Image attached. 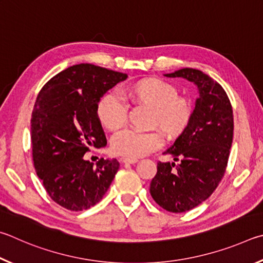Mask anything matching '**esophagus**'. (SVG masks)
I'll return each instance as SVG.
<instances>
[{"instance_id":"1","label":"esophagus","mask_w":263,"mask_h":263,"mask_svg":"<svg viewBox=\"0 0 263 263\" xmlns=\"http://www.w3.org/2000/svg\"><path fill=\"white\" fill-rule=\"evenodd\" d=\"M120 162L126 163V164H135L139 162V159L136 158H120Z\"/></svg>"}]
</instances>
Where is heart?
I'll list each match as a JSON object with an SVG mask.
<instances>
[{
    "label": "heart",
    "mask_w": 263,
    "mask_h": 263,
    "mask_svg": "<svg viewBox=\"0 0 263 263\" xmlns=\"http://www.w3.org/2000/svg\"><path fill=\"white\" fill-rule=\"evenodd\" d=\"M124 97L133 105L150 108L149 126L158 130L139 133L123 130L114 136V154L128 158H140L159 149L162 133L168 141H176L190 128L194 109L191 100L178 95L177 86L162 78H143L128 85ZM97 117L110 132L121 129L127 122V108L114 95L101 97L97 105Z\"/></svg>",
    "instance_id": "heart-1"
}]
</instances>
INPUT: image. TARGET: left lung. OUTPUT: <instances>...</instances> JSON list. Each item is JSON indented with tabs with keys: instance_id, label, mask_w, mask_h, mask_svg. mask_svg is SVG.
<instances>
[{
	"instance_id": "left-lung-1",
	"label": "left lung",
	"mask_w": 263,
	"mask_h": 263,
	"mask_svg": "<svg viewBox=\"0 0 263 263\" xmlns=\"http://www.w3.org/2000/svg\"><path fill=\"white\" fill-rule=\"evenodd\" d=\"M165 76L186 78L200 92L190 128L164 153L179 163L159 162L150 183L156 203L177 214L201 204L222 181L233 139V112L222 85L201 70L183 68Z\"/></svg>"
}]
</instances>
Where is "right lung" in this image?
I'll return each mask as SVG.
<instances>
[{"label": "right lung", "instance_id": "right-lung-1", "mask_svg": "<svg viewBox=\"0 0 263 263\" xmlns=\"http://www.w3.org/2000/svg\"><path fill=\"white\" fill-rule=\"evenodd\" d=\"M127 73L95 64L67 68L46 83L31 118L32 158L36 176L55 203L70 211L89 209L103 199L119 170L117 159L96 166L83 158L107 144L97 105Z\"/></svg>", "mask_w": 263, "mask_h": 263}]
</instances>
